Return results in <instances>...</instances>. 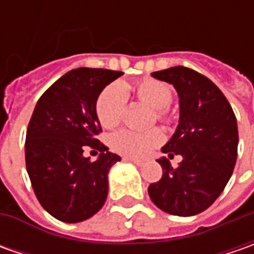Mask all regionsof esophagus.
<instances>
[{"label": "esophagus", "instance_id": "esophagus-1", "mask_svg": "<svg viewBox=\"0 0 254 254\" xmlns=\"http://www.w3.org/2000/svg\"><path fill=\"white\" fill-rule=\"evenodd\" d=\"M124 161H128L132 162V164H135V165H138V167H141L144 162L141 160H135V158H128V157H124Z\"/></svg>", "mask_w": 254, "mask_h": 254}]
</instances>
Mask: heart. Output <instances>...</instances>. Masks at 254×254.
<instances>
[{
    "label": "heart",
    "mask_w": 254,
    "mask_h": 254,
    "mask_svg": "<svg viewBox=\"0 0 254 254\" xmlns=\"http://www.w3.org/2000/svg\"><path fill=\"white\" fill-rule=\"evenodd\" d=\"M127 90L128 87L126 84L113 83L100 93L96 103V113L103 127L113 128L122 122L127 102ZM134 90L141 102L157 110L155 116L158 120H165V109H168L172 102V90L168 84L154 79H144L135 84ZM162 141L164 134L158 128L147 131L124 128L113 135L112 147L114 151L124 157L142 158Z\"/></svg>",
    "instance_id": "b5f03b06"
}]
</instances>
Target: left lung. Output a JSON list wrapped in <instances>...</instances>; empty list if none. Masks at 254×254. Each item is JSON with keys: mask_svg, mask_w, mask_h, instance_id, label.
<instances>
[{"mask_svg": "<svg viewBox=\"0 0 254 254\" xmlns=\"http://www.w3.org/2000/svg\"><path fill=\"white\" fill-rule=\"evenodd\" d=\"M151 76L178 93L180 123L161 151L182 161L174 168L168 158L157 160L162 177L148 187V195L167 213L193 216L209 208L232 177L239 144L236 117L219 87L190 67L174 66Z\"/></svg>", "mask_w": 254, "mask_h": 254, "instance_id": "1", "label": "left lung"}]
</instances>
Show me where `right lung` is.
Masks as SVG:
<instances>
[{
	"label": "right lung",
	"instance_id": "1",
	"mask_svg": "<svg viewBox=\"0 0 254 254\" xmlns=\"http://www.w3.org/2000/svg\"><path fill=\"white\" fill-rule=\"evenodd\" d=\"M123 72L77 67L58 79L38 100L26 130L25 161L35 195L58 220L77 223L102 209L109 171L122 158L96 137L102 131L96 103ZM101 151L96 162L84 147Z\"/></svg>",
	"mask_w": 254,
	"mask_h": 254
}]
</instances>
